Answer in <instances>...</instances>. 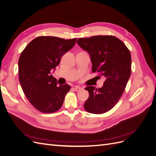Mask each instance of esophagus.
Masks as SVG:
<instances>
[{"label":"esophagus","instance_id":"obj_1","mask_svg":"<svg viewBox=\"0 0 156 156\" xmlns=\"http://www.w3.org/2000/svg\"><path fill=\"white\" fill-rule=\"evenodd\" d=\"M81 89H82V88L79 87H78V86H76V87H74V90H75V91H77V92H78V91H79V90H81Z\"/></svg>","mask_w":156,"mask_h":156}]
</instances>
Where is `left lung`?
Returning <instances> with one entry per match:
<instances>
[{"mask_svg":"<svg viewBox=\"0 0 156 156\" xmlns=\"http://www.w3.org/2000/svg\"><path fill=\"white\" fill-rule=\"evenodd\" d=\"M77 43L90 56L92 72L105 78L101 88H85L89 97L84 108L92 114L110 111L124 93L131 75L129 50L120 40L113 36H94L78 39Z\"/></svg>","mask_w":156,"mask_h":156,"instance_id":"obj_1","label":"left lung"}]
</instances>
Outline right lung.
Masks as SVG:
<instances>
[{
  "label": "right lung",
  "mask_w": 156,
  "mask_h": 156,
  "mask_svg": "<svg viewBox=\"0 0 156 156\" xmlns=\"http://www.w3.org/2000/svg\"><path fill=\"white\" fill-rule=\"evenodd\" d=\"M76 40L39 36L21 53L18 62L21 86L28 100L41 112L59 110L71 88L68 84L58 86L57 80L50 73L60 64L62 56L74 46Z\"/></svg>",
  "instance_id": "right-lung-1"
}]
</instances>
